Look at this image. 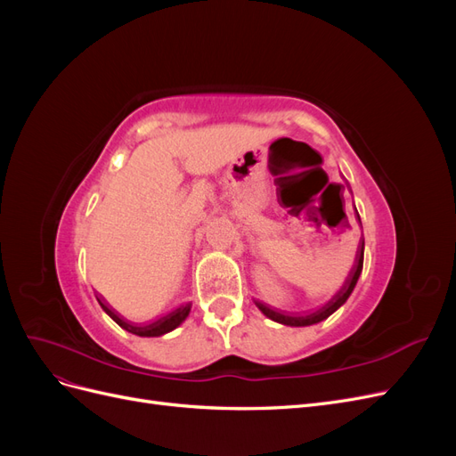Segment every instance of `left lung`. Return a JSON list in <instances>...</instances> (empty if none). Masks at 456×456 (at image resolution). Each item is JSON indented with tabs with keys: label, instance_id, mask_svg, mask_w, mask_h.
<instances>
[{
	"label": "left lung",
	"instance_id": "obj_1",
	"mask_svg": "<svg viewBox=\"0 0 456 456\" xmlns=\"http://www.w3.org/2000/svg\"><path fill=\"white\" fill-rule=\"evenodd\" d=\"M363 240V238H362ZM360 240V247H357V255H355V262H354V268L350 270V275L344 281V285L338 289L335 293V297L330 298L327 305H323L322 308H317L315 312H306V314H285V312H278V310H272L270 306H266L265 302H256L258 310L268 315L270 320L283 323V325H291V327H305V325H314L317 322H323L325 317H329L333 314L337 308H340L344 302L348 300L350 293L354 291V287L357 283V278H360L362 268H363V241Z\"/></svg>",
	"mask_w": 456,
	"mask_h": 456
}]
</instances>
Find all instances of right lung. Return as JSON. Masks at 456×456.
I'll list each match as a JSON object with an SVG mask.
<instances>
[{"label": "right lung", "mask_w": 456, "mask_h": 456, "mask_svg": "<svg viewBox=\"0 0 456 456\" xmlns=\"http://www.w3.org/2000/svg\"><path fill=\"white\" fill-rule=\"evenodd\" d=\"M99 305L102 306V310H104L110 317H112V320H114L119 327H123L126 330H129V333L139 335V337H161V335H165V333H169V330H173L175 327H178V325H181V323L186 320V315H188L190 306H191V305L178 306V308H175L173 312H169L167 315H161L159 320H154V322L144 323V325H136V323H131V322H127V320H123V317H121L118 312H114L112 308H108V306L104 305V302H101V298H99Z\"/></svg>", "instance_id": "right-lung-1"}]
</instances>
